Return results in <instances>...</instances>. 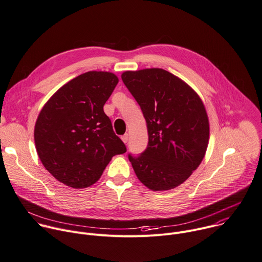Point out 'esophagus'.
<instances>
[{"instance_id": "obj_1", "label": "esophagus", "mask_w": 262, "mask_h": 262, "mask_svg": "<svg viewBox=\"0 0 262 262\" xmlns=\"http://www.w3.org/2000/svg\"><path fill=\"white\" fill-rule=\"evenodd\" d=\"M121 140L126 144L127 142H128V135L127 134H125V135H123L122 137H121Z\"/></svg>"}]
</instances>
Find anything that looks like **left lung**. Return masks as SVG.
<instances>
[{
  "mask_svg": "<svg viewBox=\"0 0 262 262\" xmlns=\"http://www.w3.org/2000/svg\"><path fill=\"white\" fill-rule=\"evenodd\" d=\"M121 78L147 123V148L139 156L128 154L138 179L154 191L179 186L199 167L209 143V119L201 98L162 69L126 71Z\"/></svg>",
  "mask_w": 262,
  "mask_h": 262,
  "instance_id": "left-lung-1",
  "label": "left lung"
}]
</instances>
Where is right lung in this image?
I'll use <instances>...</instances> for the list:
<instances>
[{"label":"right lung","instance_id":"1","mask_svg":"<svg viewBox=\"0 0 262 262\" xmlns=\"http://www.w3.org/2000/svg\"><path fill=\"white\" fill-rule=\"evenodd\" d=\"M118 83L110 72H86L48 100L35 125L37 153L45 168L67 186L95 184L112 157L126 152L104 105Z\"/></svg>","mask_w":262,"mask_h":262}]
</instances>
